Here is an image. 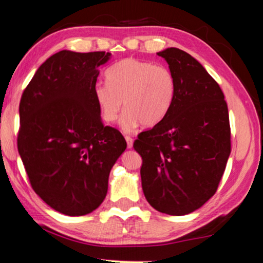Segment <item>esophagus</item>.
Here are the masks:
<instances>
[{
	"mask_svg": "<svg viewBox=\"0 0 263 263\" xmlns=\"http://www.w3.org/2000/svg\"><path fill=\"white\" fill-rule=\"evenodd\" d=\"M126 141H127V147L133 148V142H134V140H133L130 136H126Z\"/></svg>",
	"mask_w": 263,
	"mask_h": 263,
	"instance_id": "1",
	"label": "esophagus"
}]
</instances>
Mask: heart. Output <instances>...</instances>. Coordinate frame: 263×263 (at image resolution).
<instances>
[{"instance_id": "1", "label": "heart", "mask_w": 263, "mask_h": 263, "mask_svg": "<svg viewBox=\"0 0 263 263\" xmlns=\"http://www.w3.org/2000/svg\"><path fill=\"white\" fill-rule=\"evenodd\" d=\"M107 83L94 88V98L105 122H114L126 109L121 127L132 132L141 123H160L174 102L176 78L169 67L137 58H124L107 72Z\"/></svg>"}]
</instances>
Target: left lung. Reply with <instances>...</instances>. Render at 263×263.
<instances>
[{"label":"left lung","mask_w":263,"mask_h":263,"mask_svg":"<svg viewBox=\"0 0 263 263\" xmlns=\"http://www.w3.org/2000/svg\"><path fill=\"white\" fill-rule=\"evenodd\" d=\"M176 78L164 119L134 142L141 155L142 189L155 210L184 216L201 208L220 183L231 154L229 108L221 88L183 50L157 53Z\"/></svg>","instance_id":"8db88e82"}]
</instances>
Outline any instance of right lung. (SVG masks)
Wrapping results in <instances>:
<instances>
[{
    "instance_id": "add662e5",
    "label": "right lung",
    "mask_w": 263,
    "mask_h": 263,
    "mask_svg": "<svg viewBox=\"0 0 263 263\" xmlns=\"http://www.w3.org/2000/svg\"><path fill=\"white\" fill-rule=\"evenodd\" d=\"M109 52L63 50L34 73L20 102L17 147L33 191L66 216L98 209L110 169L126 150L118 129L103 126L94 98Z\"/></svg>"
}]
</instances>
